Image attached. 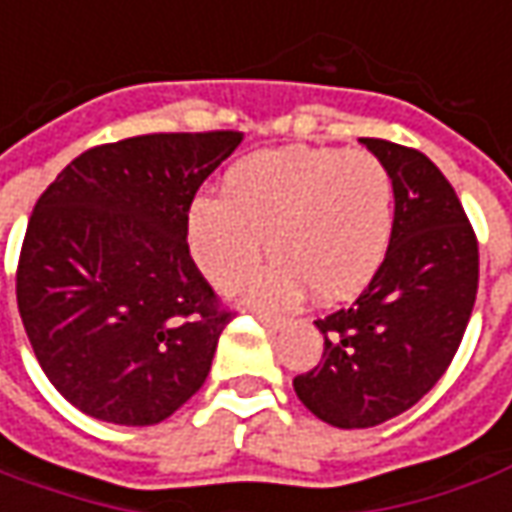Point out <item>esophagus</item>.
Listing matches in <instances>:
<instances>
[{
    "instance_id": "34e87169",
    "label": "esophagus",
    "mask_w": 512,
    "mask_h": 512,
    "mask_svg": "<svg viewBox=\"0 0 512 512\" xmlns=\"http://www.w3.org/2000/svg\"><path fill=\"white\" fill-rule=\"evenodd\" d=\"M257 319H260V322H263V325L271 330H280L285 325L283 316H274V314H257Z\"/></svg>"
}]
</instances>
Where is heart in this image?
<instances>
[{
	"label": "heart",
	"mask_w": 512,
	"mask_h": 512,
	"mask_svg": "<svg viewBox=\"0 0 512 512\" xmlns=\"http://www.w3.org/2000/svg\"><path fill=\"white\" fill-rule=\"evenodd\" d=\"M392 232V173L342 148L257 151L227 170L224 196H198L187 210L190 255L221 291L241 285L269 243L274 260L249 288L269 308L294 305L308 285L322 302L356 297L384 266Z\"/></svg>",
	"instance_id": "heart-1"
}]
</instances>
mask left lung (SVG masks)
I'll use <instances>...</instances> for the list:
<instances>
[{
    "label": "left lung",
    "mask_w": 512,
    "mask_h": 512,
    "mask_svg": "<svg viewBox=\"0 0 512 512\" xmlns=\"http://www.w3.org/2000/svg\"><path fill=\"white\" fill-rule=\"evenodd\" d=\"M361 142L395 182L392 246L353 305L316 319L325 353L294 378L297 398L339 429L398 417L443 378L479 285L474 227L440 168L406 145Z\"/></svg>",
    "instance_id": "obj_1"
}]
</instances>
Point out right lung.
Segmentation results:
<instances>
[{
  "instance_id": "right-lung-1",
  "label": "right lung",
  "mask_w": 512,
  "mask_h": 512,
  "mask_svg": "<svg viewBox=\"0 0 512 512\" xmlns=\"http://www.w3.org/2000/svg\"><path fill=\"white\" fill-rule=\"evenodd\" d=\"M238 131L145 134L72 159L24 232L16 300L50 384L83 415L154 426L207 381L227 311L187 210Z\"/></svg>"
}]
</instances>
